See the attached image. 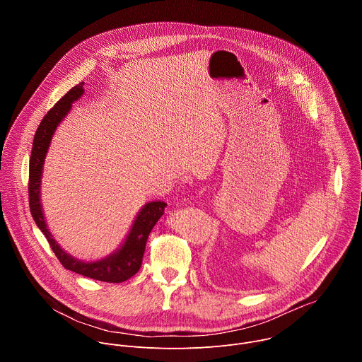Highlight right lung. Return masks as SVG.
<instances>
[{
    "label": "right lung",
    "mask_w": 362,
    "mask_h": 362,
    "mask_svg": "<svg viewBox=\"0 0 362 362\" xmlns=\"http://www.w3.org/2000/svg\"><path fill=\"white\" fill-rule=\"evenodd\" d=\"M83 82L74 86L42 119L40 123L34 143H33V151L30 158V181H28V195H30V209L31 215L38 225V228L45 235L48 243L51 245L55 256L59 259L62 266L68 270H72L75 273H79L82 276L107 281V283H122L132 276H134L143 262V255L146 250V242L147 238L157 223V221L163 216L164 209L167 206L165 202L154 201L148 202L143 206L140 214L137 215L132 230L123 243V246L113 255H110L106 259L85 263L81 262L66 252L61 249V246L57 243V240L52 238L51 232L47 228L44 212L40 201V187H41V177H42V165L45 161V156L51 143V139L54 136V132L57 130L58 124L62 122V119L68 115V112L72 107V103L78 100L83 95Z\"/></svg>",
    "instance_id": "1"
}]
</instances>
